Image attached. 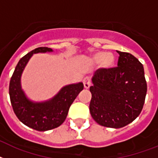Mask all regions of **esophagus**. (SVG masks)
<instances>
[{
	"label": "esophagus",
	"mask_w": 158,
	"mask_h": 158,
	"mask_svg": "<svg viewBox=\"0 0 158 158\" xmlns=\"http://www.w3.org/2000/svg\"><path fill=\"white\" fill-rule=\"evenodd\" d=\"M83 86H84V88L88 89V88H90L91 82H90V79H89V78H88V77L84 78L83 80Z\"/></svg>",
	"instance_id": "1"
}]
</instances>
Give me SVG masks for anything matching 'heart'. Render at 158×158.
<instances>
[{
  "label": "heart",
  "instance_id": "1",
  "mask_svg": "<svg viewBox=\"0 0 158 158\" xmlns=\"http://www.w3.org/2000/svg\"><path fill=\"white\" fill-rule=\"evenodd\" d=\"M90 61L93 64H99L101 62V67L103 69H110L114 66L115 57L112 53L100 51L92 55L90 57Z\"/></svg>",
  "mask_w": 158,
  "mask_h": 158
}]
</instances>
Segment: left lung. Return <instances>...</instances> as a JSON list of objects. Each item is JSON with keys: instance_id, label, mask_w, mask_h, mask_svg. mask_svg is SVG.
<instances>
[{"instance_id": "8db88e82", "label": "left lung", "mask_w": 158, "mask_h": 158, "mask_svg": "<svg viewBox=\"0 0 158 158\" xmlns=\"http://www.w3.org/2000/svg\"><path fill=\"white\" fill-rule=\"evenodd\" d=\"M117 52L118 66L98 69L90 87L92 118L110 128L123 127L134 121L143 109L147 92L143 65L129 52Z\"/></svg>"}]
</instances>
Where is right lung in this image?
<instances>
[{
	"instance_id": "1",
	"label": "right lung",
	"mask_w": 158,
	"mask_h": 158,
	"mask_svg": "<svg viewBox=\"0 0 158 158\" xmlns=\"http://www.w3.org/2000/svg\"><path fill=\"white\" fill-rule=\"evenodd\" d=\"M52 52L47 47L31 51L19 60L10 83V97L18 118L29 127L39 131L52 130L63 123L71 104L83 89V83L69 84L61 88L52 99L42 102L31 101L23 90L21 77L24 68L34 53Z\"/></svg>"
}]
</instances>
